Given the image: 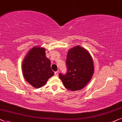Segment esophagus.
Listing matches in <instances>:
<instances>
[{"label":"esophagus","mask_w":122,"mask_h":122,"mask_svg":"<svg viewBox=\"0 0 122 122\" xmlns=\"http://www.w3.org/2000/svg\"><path fill=\"white\" fill-rule=\"evenodd\" d=\"M58 71H57L56 72H55V76H58Z\"/></svg>","instance_id":"obj_1"}]
</instances>
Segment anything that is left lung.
I'll return each mask as SVG.
<instances>
[{
    "label": "left lung",
    "mask_w": 122,
    "mask_h": 122,
    "mask_svg": "<svg viewBox=\"0 0 122 122\" xmlns=\"http://www.w3.org/2000/svg\"><path fill=\"white\" fill-rule=\"evenodd\" d=\"M66 65V74H59L65 87L71 91L84 88L94 73L93 61L89 53L80 46L72 48L68 52Z\"/></svg>",
    "instance_id": "8db88e82"
}]
</instances>
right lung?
<instances>
[{"label":"right lung","mask_w":122,"mask_h":122,"mask_svg":"<svg viewBox=\"0 0 122 122\" xmlns=\"http://www.w3.org/2000/svg\"><path fill=\"white\" fill-rule=\"evenodd\" d=\"M22 70L26 81L36 88L45 85L54 75L45 48L40 47H35L30 50L23 62Z\"/></svg>","instance_id":"add662e5"}]
</instances>
